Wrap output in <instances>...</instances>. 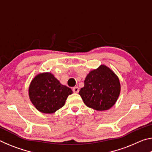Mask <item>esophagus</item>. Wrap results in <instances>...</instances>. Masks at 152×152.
<instances>
[{
  "label": "esophagus",
  "instance_id": "34e87169",
  "mask_svg": "<svg viewBox=\"0 0 152 152\" xmlns=\"http://www.w3.org/2000/svg\"><path fill=\"white\" fill-rule=\"evenodd\" d=\"M72 91L74 92H75V93H78V92H79V88L78 86L74 87V88H72Z\"/></svg>",
  "mask_w": 152,
  "mask_h": 152
}]
</instances>
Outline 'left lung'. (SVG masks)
<instances>
[{
  "mask_svg": "<svg viewBox=\"0 0 152 152\" xmlns=\"http://www.w3.org/2000/svg\"><path fill=\"white\" fill-rule=\"evenodd\" d=\"M121 92L119 78L109 68L101 65L86 76L79 94L87 107L96 110L109 109Z\"/></svg>",
  "mask_w": 152,
  "mask_h": 152,
  "instance_id": "1",
  "label": "left lung"
}]
</instances>
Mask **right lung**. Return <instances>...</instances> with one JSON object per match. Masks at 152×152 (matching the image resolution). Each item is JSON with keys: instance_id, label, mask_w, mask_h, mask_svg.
Segmentation results:
<instances>
[{"instance_id": "add662e5", "label": "right lung", "mask_w": 152, "mask_h": 152, "mask_svg": "<svg viewBox=\"0 0 152 152\" xmlns=\"http://www.w3.org/2000/svg\"><path fill=\"white\" fill-rule=\"evenodd\" d=\"M72 91L62 85L50 72L37 74L32 80L29 88L31 101L39 111L53 113L65 104Z\"/></svg>"}]
</instances>
